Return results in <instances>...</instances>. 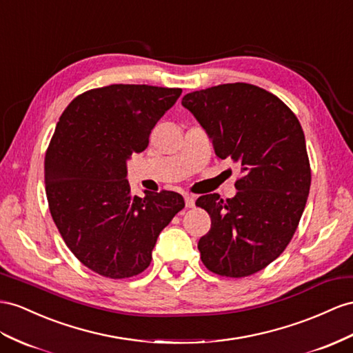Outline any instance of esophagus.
<instances>
[{
  "instance_id": "obj_1",
  "label": "esophagus",
  "mask_w": 353,
  "mask_h": 353,
  "mask_svg": "<svg viewBox=\"0 0 353 353\" xmlns=\"http://www.w3.org/2000/svg\"><path fill=\"white\" fill-rule=\"evenodd\" d=\"M185 204H186V207H189V209H191V207H194V205H195V198H194V195L186 194V195H185Z\"/></svg>"
}]
</instances>
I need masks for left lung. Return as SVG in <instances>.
Here are the masks:
<instances>
[{"label": "left lung", "instance_id": "1", "mask_svg": "<svg viewBox=\"0 0 353 353\" xmlns=\"http://www.w3.org/2000/svg\"><path fill=\"white\" fill-rule=\"evenodd\" d=\"M182 105L212 139L216 155L240 165L237 194L203 195L212 218L198 241L213 273L245 277L282 254L301 219L310 191V164L296 116L265 89L227 83L186 94Z\"/></svg>", "mask_w": 353, "mask_h": 353}]
</instances>
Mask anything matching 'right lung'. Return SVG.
<instances>
[{"mask_svg": "<svg viewBox=\"0 0 353 353\" xmlns=\"http://www.w3.org/2000/svg\"><path fill=\"white\" fill-rule=\"evenodd\" d=\"M179 88L110 85L79 95L61 114L44 161L50 214L74 256L110 279L140 274L159 232L185 207L173 191L132 195L126 161L148 148Z\"/></svg>", "mask_w": 353, "mask_h": 353, "instance_id": "add662e5", "label": "right lung"}]
</instances>
